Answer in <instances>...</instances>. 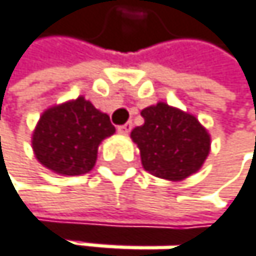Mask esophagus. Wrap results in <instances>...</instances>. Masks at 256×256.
Here are the masks:
<instances>
[{"mask_svg":"<svg viewBox=\"0 0 256 256\" xmlns=\"http://www.w3.org/2000/svg\"><path fill=\"white\" fill-rule=\"evenodd\" d=\"M130 130H132V122H126V124H122V126L118 127V132L122 134V135H127Z\"/></svg>","mask_w":256,"mask_h":256,"instance_id":"1","label":"esophagus"}]
</instances>
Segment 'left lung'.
<instances>
[{
    "mask_svg": "<svg viewBox=\"0 0 256 256\" xmlns=\"http://www.w3.org/2000/svg\"><path fill=\"white\" fill-rule=\"evenodd\" d=\"M143 126L130 138L136 143L146 172L168 181L196 173L211 151V136L198 120L165 102L142 110Z\"/></svg>",
    "mask_w": 256,
    "mask_h": 256,
    "instance_id": "8db88e82",
    "label": "left lung"
}]
</instances>
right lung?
<instances>
[{
    "mask_svg": "<svg viewBox=\"0 0 256 256\" xmlns=\"http://www.w3.org/2000/svg\"><path fill=\"white\" fill-rule=\"evenodd\" d=\"M113 134L110 116L80 96L45 110L31 143L36 159L48 170L78 176L92 170L100 142Z\"/></svg>",
    "mask_w": 256,
    "mask_h": 256,
    "instance_id": "obj_1",
    "label": "right lung"
}]
</instances>
